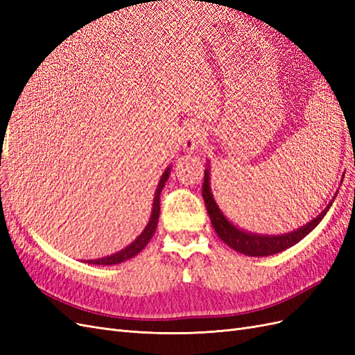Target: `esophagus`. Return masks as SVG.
<instances>
[{"mask_svg": "<svg viewBox=\"0 0 355 355\" xmlns=\"http://www.w3.org/2000/svg\"><path fill=\"white\" fill-rule=\"evenodd\" d=\"M204 132L198 124H187L182 130V146L187 153H192L198 146V144L202 141Z\"/></svg>", "mask_w": 355, "mask_h": 355, "instance_id": "obj_1", "label": "esophagus"}]
</instances>
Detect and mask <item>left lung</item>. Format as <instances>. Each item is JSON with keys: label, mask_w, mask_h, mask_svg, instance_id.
<instances>
[{"label": "left lung", "mask_w": 355, "mask_h": 355, "mask_svg": "<svg viewBox=\"0 0 355 355\" xmlns=\"http://www.w3.org/2000/svg\"><path fill=\"white\" fill-rule=\"evenodd\" d=\"M336 196H338V191H336L335 197H333L331 201L327 204V207L321 211L318 216H315L313 220H309L306 225H304V227H300L292 232H286V234H280V235L257 234V232L244 231L243 228L235 227V225L227 216H225L223 211L218 206L216 200H214L211 188H210V166H209V163H207L206 170H204L202 198H204V204H206V209H207V213L210 216L213 228L225 244H228L235 252L247 254V256H254V257L271 256L275 253H280V252L288 249V247H292L296 243H299L317 227V225L321 222V219L326 216V213L329 211Z\"/></svg>", "instance_id": "1"}]
</instances>
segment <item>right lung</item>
Segmentation results:
<instances>
[{
    "label": "right lung",
    "mask_w": 355,
    "mask_h": 355,
    "mask_svg": "<svg viewBox=\"0 0 355 355\" xmlns=\"http://www.w3.org/2000/svg\"><path fill=\"white\" fill-rule=\"evenodd\" d=\"M170 168H171V166H168L166 168L163 176H161V179L158 182L157 189H155L154 202H153L151 216H149L148 225L145 227V230L141 232V235H137L133 243H130L127 247H124V249L120 250V252H116V253L110 254V256H105V257H99V259H90V261H84V262L93 263V265H105V266L106 265H116V263H121L124 261L132 259V257H135L137 253H141L145 249V245L149 243V240L153 239V235L157 230V223H158V218H159V194H161V191H163L166 182L168 179Z\"/></svg>",
    "instance_id": "add662e5"
}]
</instances>
